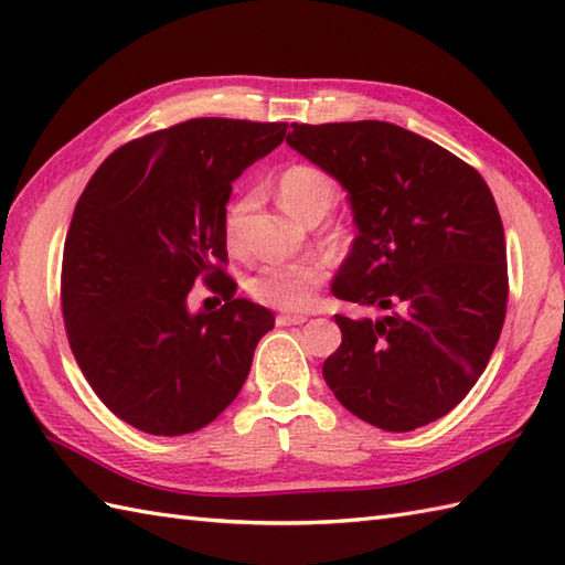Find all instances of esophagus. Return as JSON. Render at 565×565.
I'll list each match as a JSON object with an SVG mask.
<instances>
[{
    "label": "esophagus",
    "mask_w": 565,
    "mask_h": 565,
    "mask_svg": "<svg viewBox=\"0 0 565 565\" xmlns=\"http://www.w3.org/2000/svg\"><path fill=\"white\" fill-rule=\"evenodd\" d=\"M306 320L308 316H301V313H281L276 316V326H301Z\"/></svg>",
    "instance_id": "34e87169"
}]
</instances>
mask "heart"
I'll return each instance as SVG.
<instances>
[{"label": "heart", "mask_w": 565, "mask_h": 565, "mask_svg": "<svg viewBox=\"0 0 565 565\" xmlns=\"http://www.w3.org/2000/svg\"><path fill=\"white\" fill-rule=\"evenodd\" d=\"M279 201L296 218L316 223L328 215L338 201L332 177L316 164H291L279 177ZM243 206H233L225 218L227 245H237V218ZM328 279V262L306 255L289 262H269L249 276L247 291L255 301L279 310H303L313 301L318 286Z\"/></svg>", "instance_id": "obj_1"}]
</instances>
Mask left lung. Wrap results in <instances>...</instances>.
I'll list each match as a JSON object with an SVG mask.
<instances>
[{"mask_svg": "<svg viewBox=\"0 0 565 565\" xmlns=\"http://www.w3.org/2000/svg\"><path fill=\"white\" fill-rule=\"evenodd\" d=\"M286 142L344 186L359 235L334 276L342 301L322 364L347 411L386 431L444 417L476 386L508 308L505 233L483 177L437 142L386 121L291 124Z\"/></svg>", "mask_w": 565, "mask_h": 565, "instance_id": "left-lung-1", "label": "left lung"}]
</instances>
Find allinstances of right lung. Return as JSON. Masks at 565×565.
Masks as SVG:
<instances>
[{"label": "right lung", "mask_w": 565, "mask_h": 565, "mask_svg": "<svg viewBox=\"0 0 565 565\" xmlns=\"http://www.w3.org/2000/svg\"><path fill=\"white\" fill-rule=\"evenodd\" d=\"M289 124L191 118L126 142L89 179L63 252L67 340L99 401L140 431L189 435L243 388L271 310L235 298L225 203ZM196 278L218 311H191Z\"/></svg>", "instance_id": "1"}]
</instances>
